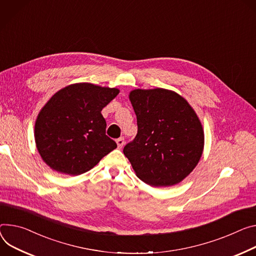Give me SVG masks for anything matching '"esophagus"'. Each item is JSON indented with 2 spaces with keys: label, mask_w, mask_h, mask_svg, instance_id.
I'll return each instance as SVG.
<instances>
[{
  "label": "esophagus",
  "mask_w": 256,
  "mask_h": 256,
  "mask_svg": "<svg viewBox=\"0 0 256 256\" xmlns=\"http://www.w3.org/2000/svg\"><path fill=\"white\" fill-rule=\"evenodd\" d=\"M116 144H118V149H122V146H124V138H118V140H116Z\"/></svg>",
  "instance_id": "esophagus-1"
}]
</instances>
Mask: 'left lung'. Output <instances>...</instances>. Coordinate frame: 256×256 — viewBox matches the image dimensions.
<instances>
[{"instance_id": "1", "label": "left lung", "mask_w": 256, "mask_h": 256, "mask_svg": "<svg viewBox=\"0 0 256 256\" xmlns=\"http://www.w3.org/2000/svg\"><path fill=\"white\" fill-rule=\"evenodd\" d=\"M128 97L138 134L124 153L136 176L152 187L180 182L196 168L204 148V130L196 112L170 90L136 88Z\"/></svg>"}]
</instances>
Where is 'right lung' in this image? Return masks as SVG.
I'll list each match as a JSON object with an SVG mask.
<instances>
[{
  "label": "right lung",
  "mask_w": 256,
  "mask_h": 256,
  "mask_svg": "<svg viewBox=\"0 0 256 256\" xmlns=\"http://www.w3.org/2000/svg\"><path fill=\"white\" fill-rule=\"evenodd\" d=\"M120 90L78 82L51 97L34 124L36 149L53 170L78 176L88 172L118 145L106 136L102 109Z\"/></svg>",
  "instance_id": "right-lung-1"
}]
</instances>
